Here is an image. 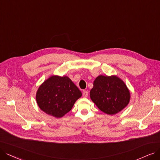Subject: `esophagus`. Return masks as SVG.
<instances>
[{"mask_svg":"<svg viewBox=\"0 0 160 160\" xmlns=\"http://www.w3.org/2000/svg\"><path fill=\"white\" fill-rule=\"evenodd\" d=\"M88 92L87 91H83V92H82V96H83L84 98H87L88 97Z\"/></svg>","mask_w":160,"mask_h":160,"instance_id":"obj_1","label":"esophagus"}]
</instances>
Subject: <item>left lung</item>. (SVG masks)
Here are the masks:
<instances>
[{
	"mask_svg": "<svg viewBox=\"0 0 160 160\" xmlns=\"http://www.w3.org/2000/svg\"><path fill=\"white\" fill-rule=\"evenodd\" d=\"M90 97L103 112L113 115L129 104L130 92L125 82L116 76L99 75L94 81Z\"/></svg>",
	"mask_w": 160,
	"mask_h": 160,
	"instance_id": "8db88e82",
	"label": "left lung"
}]
</instances>
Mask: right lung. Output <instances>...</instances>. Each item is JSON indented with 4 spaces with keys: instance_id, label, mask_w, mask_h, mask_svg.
<instances>
[{
    "instance_id": "obj_1",
    "label": "right lung",
    "mask_w": 160,
    "mask_h": 160,
    "mask_svg": "<svg viewBox=\"0 0 160 160\" xmlns=\"http://www.w3.org/2000/svg\"><path fill=\"white\" fill-rule=\"evenodd\" d=\"M81 95L78 87L67 76L53 75L39 87L36 100L43 112L60 118L72 110Z\"/></svg>"
}]
</instances>
